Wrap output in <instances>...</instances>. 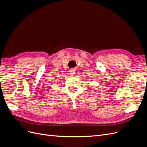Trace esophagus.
<instances>
[{
	"label": "esophagus",
	"instance_id": "obj_1",
	"mask_svg": "<svg viewBox=\"0 0 147 147\" xmlns=\"http://www.w3.org/2000/svg\"><path fill=\"white\" fill-rule=\"evenodd\" d=\"M70 74L71 75H75V70L74 69L70 70Z\"/></svg>",
	"mask_w": 147,
	"mask_h": 147
}]
</instances>
